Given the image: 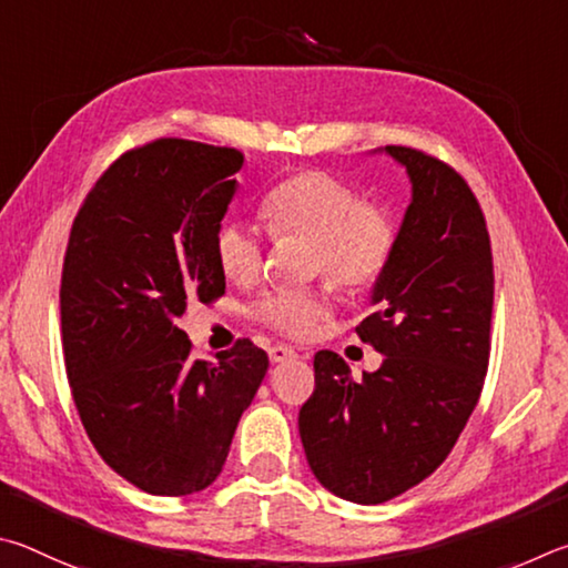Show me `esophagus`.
I'll list each match as a JSON object with an SVG mask.
<instances>
[{"mask_svg": "<svg viewBox=\"0 0 568 568\" xmlns=\"http://www.w3.org/2000/svg\"><path fill=\"white\" fill-rule=\"evenodd\" d=\"M268 359H272L274 364L292 362V359H296V352L286 344H274V346H268Z\"/></svg>", "mask_w": 568, "mask_h": 568, "instance_id": "1", "label": "esophagus"}]
</instances>
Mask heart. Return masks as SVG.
Returning a JSON list of instances; mask_svg holds the SVG:
<instances>
[{
  "label": "heart",
  "mask_w": 568,
  "mask_h": 568,
  "mask_svg": "<svg viewBox=\"0 0 568 568\" xmlns=\"http://www.w3.org/2000/svg\"><path fill=\"white\" fill-rule=\"evenodd\" d=\"M264 224L274 239H310V272L326 274L346 292H364L389 268L399 226L389 209L362 202L359 192L326 172H300L264 196ZM216 264L234 284L258 282L264 268V236L254 224L224 222L214 239ZM329 282L284 286L254 306V316L286 339H310L332 314Z\"/></svg>",
  "instance_id": "1"
}]
</instances>
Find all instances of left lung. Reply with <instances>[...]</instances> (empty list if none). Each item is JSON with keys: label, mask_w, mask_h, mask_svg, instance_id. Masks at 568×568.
Listing matches in <instances>:
<instances>
[{"label": "left lung", "mask_w": 568, "mask_h": 568, "mask_svg": "<svg viewBox=\"0 0 568 568\" xmlns=\"http://www.w3.org/2000/svg\"><path fill=\"white\" fill-rule=\"evenodd\" d=\"M412 176L399 244L356 326L384 354L354 379L334 352L314 356V392L300 412L312 471L356 504L414 489L452 454L479 402L491 354L494 256L466 179L439 156L389 144Z\"/></svg>", "instance_id": "obj_1"}]
</instances>
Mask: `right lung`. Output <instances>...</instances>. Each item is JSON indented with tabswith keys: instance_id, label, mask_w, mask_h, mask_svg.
<instances>
[{
	"instance_id": "add662e5",
	"label": "right lung",
	"mask_w": 568,
	"mask_h": 568,
	"mask_svg": "<svg viewBox=\"0 0 568 568\" xmlns=\"http://www.w3.org/2000/svg\"><path fill=\"white\" fill-rule=\"evenodd\" d=\"M244 154L162 136L89 189L69 232L59 306L69 389L109 469L156 496L206 489L268 369L254 342L192 359L176 320L224 296L214 239Z\"/></svg>"
}]
</instances>
